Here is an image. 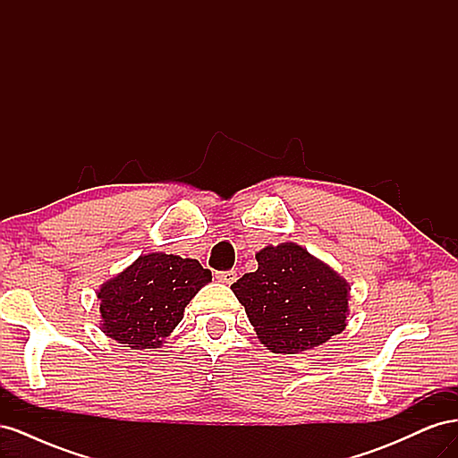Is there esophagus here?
<instances>
[{
  "label": "esophagus",
  "mask_w": 458,
  "mask_h": 458,
  "mask_svg": "<svg viewBox=\"0 0 458 458\" xmlns=\"http://www.w3.org/2000/svg\"><path fill=\"white\" fill-rule=\"evenodd\" d=\"M216 279L219 283H224V284H233L234 281H237V273H234V271H217Z\"/></svg>",
  "instance_id": "esophagus-1"
}]
</instances>
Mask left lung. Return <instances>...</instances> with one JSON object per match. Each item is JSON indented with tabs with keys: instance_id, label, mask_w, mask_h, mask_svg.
<instances>
[{
	"instance_id": "1",
	"label": "left lung",
	"mask_w": 458,
	"mask_h": 458,
	"mask_svg": "<svg viewBox=\"0 0 458 458\" xmlns=\"http://www.w3.org/2000/svg\"><path fill=\"white\" fill-rule=\"evenodd\" d=\"M256 259L258 269L244 273L231 290L267 350L284 355L308 352L348 325L350 283L306 248L269 244Z\"/></svg>"
}]
</instances>
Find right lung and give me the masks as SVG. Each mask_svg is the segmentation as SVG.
<instances>
[{"mask_svg":"<svg viewBox=\"0 0 458 458\" xmlns=\"http://www.w3.org/2000/svg\"><path fill=\"white\" fill-rule=\"evenodd\" d=\"M212 281L197 259L141 254L97 290L101 330L131 350H157L182 323L187 303Z\"/></svg>","mask_w":458,"mask_h":458,"instance_id":"obj_1","label":"right lung"}]
</instances>
